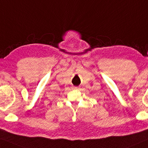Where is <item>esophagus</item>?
Instances as JSON below:
<instances>
[{"instance_id": "34e87169", "label": "esophagus", "mask_w": 148, "mask_h": 148, "mask_svg": "<svg viewBox=\"0 0 148 148\" xmlns=\"http://www.w3.org/2000/svg\"><path fill=\"white\" fill-rule=\"evenodd\" d=\"M73 89H74V90H78V89H79V88H78L77 87H74V88H73Z\"/></svg>"}]
</instances>
